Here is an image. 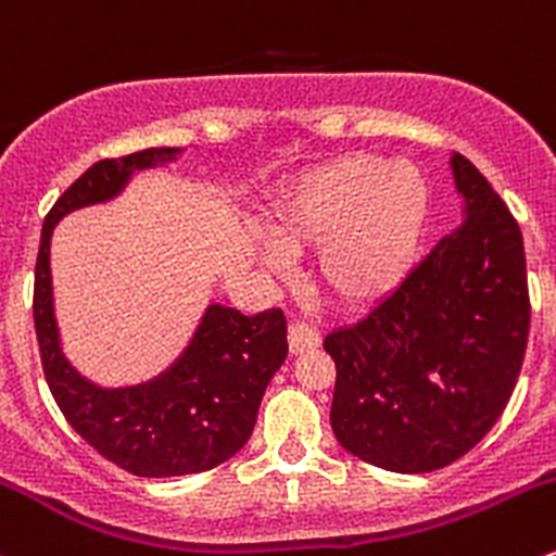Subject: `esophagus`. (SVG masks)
I'll use <instances>...</instances> for the list:
<instances>
[{"instance_id":"obj_1","label":"esophagus","mask_w":556,"mask_h":556,"mask_svg":"<svg viewBox=\"0 0 556 556\" xmlns=\"http://www.w3.org/2000/svg\"><path fill=\"white\" fill-rule=\"evenodd\" d=\"M318 343H321V338H318V332L313 327H307V324L302 321H294L289 324V351L291 354H307V351L318 349Z\"/></svg>"}]
</instances>
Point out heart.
I'll return each mask as SVG.
<instances>
[{"label": "heart", "mask_w": 556, "mask_h": 556, "mask_svg": "<svg viewBox=\"0 0 556 556\" xmlns=\"http://www.w3.org/2000/svg\"><path fill=\"white\" fill-rule=\"evenodd\" d=\"M430 222V184L414 162L367 153L329 159L283 189L262 213L280 256L313 251L311 278L340 311H367L392 296L416 267ZM276 254H265L280 270Z\"/></svg>", "instance_id": "b5f03b06"}]
</instances>
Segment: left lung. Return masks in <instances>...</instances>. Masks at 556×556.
<instances>
[{
    "instance_id": "8db88e82",
    "label": "left lung",
    "mask_w": 556,
    "mask_h": 556,
    "mask_svg": "<svg viewBox=\"0 0 556 556\" xmlns=\"http://www.w3.org/2000/svg\"><path fill=\"white\" fill-rule=\"evenodd\" d=\"M448 167L463 224L362 321L324 338L338 367L334 438L392 472L452 465L492 430L530 332L519 224L465 156Z\"/></svg>"
}]
</instances>
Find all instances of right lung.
<instances>
[{
  "mask_svg": "<svg viewBox=\"0 0 556 556\" xmlns=\"http://www.w3.org/2000/svg\"><path fill=\"white\" fill-rule=\"evenodd\" d=\"M180 148L102 159L56 200L42 224L35 267V329L42 370L64 419L104 459L142 478L205 472L249 443L267 383L286 362V316L211 302L186 349L140 383L104 387L67 359L56 321L51 238L73 211L113 202L135 173L178 162Z\"/></svg>",
  "mask_w": 556,
  "mask_h": 556,
  "instance_id": "add662e5",
  "label": "right lung"
}]
</instances>
